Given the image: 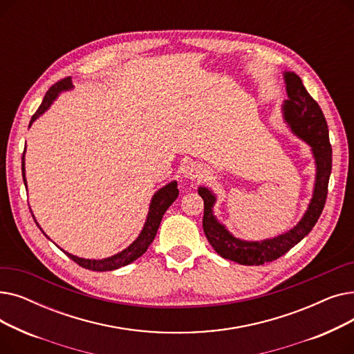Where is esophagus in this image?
<instances>
[{"instance_id":"obj_1","label":"esophagus","mask_w":354,"mask_h":354,"mask_svg":"<svg viewBox=\"0 0 354 354\" xmlns=\"http://www.w3.org/2000/svg\"><path fill=\"white\" fill-rule=\"evenodd\" d=\"M183 175H185V178H188V179L198 180V179L202 178V167H201V165H198L195 162H191L183 167Z\"/></svg>"}]
</instances>
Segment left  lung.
<instances>
[{"label":"left lung","mask_w":354,"mask_h":354,"mask_svg":"<svg viewBox=\"0 0 354 354\" xmlns=\"http://www.w3.org/2000/svg\"><path fill=\"white\" fill-rule=\"evenodd\" d=\"M288 99L284 102V118L292 132L306 140L310 146L317 166L314 194L308 209L301 221L288 232L275 238L258 241H243L232 236L224 225H221L212 214L215 196L208 188H199L198 194L203 199L202 227L209 244L222 257L243 266H263L271 263L288 252L294 245L313 230L319 221L327 199L328 179L331 174V145L328 127L320 106L306 90L301 79L295 73H284Z\"/></svg>","instance_id":"1"}]
</instances>
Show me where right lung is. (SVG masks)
Here are the masks:
<instances>
[{
    "label": "right lung",
    "instance_id": "obj_1",
    "mask_svg": "<svg viewBox=\"0 0 354 354\" xmlns=\"http://www.w3.org/2000/svg\"><path fill=\"white\" fill-rule=\"evenodd\" d=\"M71 79H63L60 82H57L55 84H53L48 91L46 93V96L39 107V110L35 111L31 118L30 124L39 118L41 113L48 109V106L53 103V100L59 96V93L63 90H68L71 88ZM26 153V152H24ZM24 153H23V179H24V185L27 187L26 182V174H24ZM179 191H178V182L174 180L171 183H167L166 187H163L162 189H159L151 202V208H149V214H147V219L145 222V227L140 232V235L136 238V241H133V244H130L126 250H123L122 252L109 257L104 259H84V258H79L76 255H71L68 252L64 251V254L71 258L74 263H77L80 267L91 270V271H113L118 270L120 267H124L130 263H133L135 259H138L140 255H143L146 252V250L149 248V245L152 244V241L156 236V232L159 230L160 221L163 214L166 212V209L169 208L174 201L178 198ZM39 225V224H37Z\"/></svg>",
    "mask_w": 354,
    "mask_h": 354
}]
</instances>
